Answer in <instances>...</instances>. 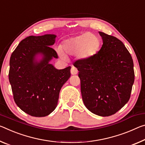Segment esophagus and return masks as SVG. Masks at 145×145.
I'll return each instance as SVG.
<instances>
[{"label":"esophagus","mask_w":145,"mask_h":145,"mask_svg":"<svg viewBox=\"0 0 145 145\" xmlns=\"http://www.w3.org/2000/svg\"><path fill=\"white\" fill-rule=\"evenodd\" d=\"M77 73H78L77 69L75 67H74V66L72 67V68H71V73H72V75H76Z\"/></svg>","instance_id":"obj_1"}]
</instances>
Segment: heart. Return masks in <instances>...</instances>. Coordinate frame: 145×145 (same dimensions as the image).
<instances>
[{"label": "heart", "mask_w": 145, "mask_h": 145, "mask_svg": "<svg viewBox=\"0 0 145 145\" xmlns=\"http://www.w3.org/2000/svg\"><path fill=\"white\" fill-rule=\"evenodd\" d=\"M100 46L101 40L99 37L87 32L64 40L62 44V50L59 48L58 52L63 58H65L64 52L71 56L77 55L78 58L81 59H88L97 54Z\"/></svg>", "instance_id": "b5f03b06"}]
</instances>
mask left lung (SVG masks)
<instances>
[{"mask_svg":"<svg viewBox=\"0 0 145 145\" xmlns=\"http://www.w3.org/2000/svg\"><path fill=\"white\" fill-rule=\"evenodd\" d=\"M103 44L95 56L78 59L84 104L97 116H112L130 99L134 82V63L129 52L118 38L99 31Z\"/></svg>","mask_w":145,"mask_h":145,"instance_id":"obj_1","label":"left lung"}]
</instances>
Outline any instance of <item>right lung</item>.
I'll use <instances>...</instances> for the list:
<instances>
[{
	"label": "right lung",
	"mask_w": 145,
	"mask_h": 145,
	"mask_svg": "<svg viewBox=\"0 0 145 145\" xmlns=\"http://www.w3.org/2000/svg\"><path fill=\"white\" fill-rule=\"evenodd\" d=\"M56 36H29L20 42L11 54L9 81L13 99L25 113L33 117H45L57 107L59 92L70 77V66L57 70L48 63L58 58L50 47ZM43 54L39 63L35 61L37 54Z\"/></svg>",
	"instance_id": "1"
}]
</instances>
